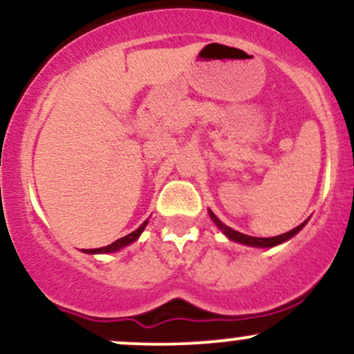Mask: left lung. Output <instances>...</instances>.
I'll return each mask as SVG.
<instances>
[{
  "label": "left lung",
  "instance_id": "1",
  "mask_svg": "<svg viewBox=\"0 0 354 354\" xmlns=\"http://www.w3.org/2000/svg\"><path fill=\"white\" fill-rule=\"evenodd\" d=\"M209 213V218L213 219L214 225L218 226L219 230H221V233L225 234L226 238L231 239V241L234 243H239V245H246V246H253V248H273V246H278L281 245V243L288 241V239H291L295 236V234H298L299 231L304 228V225L308 223V219L304 223H301L299 226H296L291 231H288V233H283V234H278V236H273V238H256V236H248V234H243L239 233V231H234L233 228H230V226H226L225 223L219 221L216 214L213 213V211L208 209Z\"/></svg>",
  "mask_w": 354,
  "mask_h": 354
}]
</instances>
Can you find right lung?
<instances>
[{"mask_svg":"<svg viewBox=\"0 0 354 354\" xmlns=\"http://www.w3.org/2000/svg\"><path fill=\"white\" fill-rule=\"evenodd\" d=\"M146 225H148V219H146V221L143 223V225L140 226V228L133 231V233H129V234H126V236H123V238L116 239V241H115V243H111V245H108V246H103V248H96V250H83V253H86V254L116 253V251L123 250L124 246H128V245H131V243H135L136 239L141 236V233H143V230L146 228Z\"/></svg>","mask_w":354,"mask_h":354,"instance_id":"obj_1","label":"right lung"}]
</instances>
